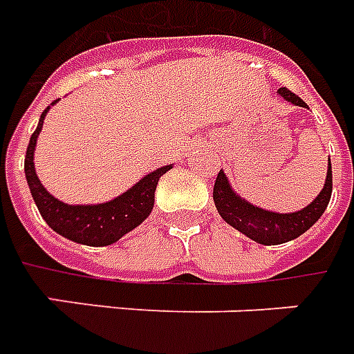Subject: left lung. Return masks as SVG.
Instances as JSON below:
<instances>
[{
  "mask_svg": "<svg viewBox=\"0 0 354 354\" xmlns=\"http://www.w3.org/2000/svg\"><path fill=\"white\" fill-rule=\"evenodd\" d=\"M280 97H283L288 102L295 106H306V102L295 93H291L288 87H280L278 89ZM332 194V167L328 162V171H326V183L321 194L313 199L312 203L304 207L299 212H288V214H280V212L263 211L259 207L250 205L248 201H244L233 192L227 183V177L224 171L216 175V183H214V190H212V198H214V205L218 209V214L224 218L225 222L233 225L235 230L244 233L246 237L256 241L265 246H272V244H281L293 241L304 231H308L315 222H317L321 214L325 212L328 201H330Z\"/></svg>",
  "mask_w": 354,
  "mask_h": 354,
  "instance_id": "1",
  "label": "left lung"
}]
</instances>
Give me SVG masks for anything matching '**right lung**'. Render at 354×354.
Masks as SVG:
<instances>
[{"label":"right lung","instance_id":"obj_1","mask_svg":"<svg viewBox=\"0 0 354 354\" xmlns=\"http://www.w3.org/2000/svg\"><path fill=\"white\" fill-rule=\"evenodd\" d=\"M48 110H50V106L42 111L39 127L29 140L28 151H26V164H24L26 179H28L31 196L35 199L37 209L44 218V222L68 241L87 244V246L113 244L149 216V212L155 205V190L158 179L167 169H171V166L158 167L153 174L145 175L138 185L127 190L123 196L111 199L108 203L66 205L59 199H55L52 194L46 192V188L41 185V180L35 174V166H33V151H35L37 138L42 130L44 115L48 113Z\"/></svg>","mask_w":354,"mask_h":354}]
</instances>
